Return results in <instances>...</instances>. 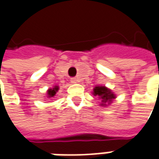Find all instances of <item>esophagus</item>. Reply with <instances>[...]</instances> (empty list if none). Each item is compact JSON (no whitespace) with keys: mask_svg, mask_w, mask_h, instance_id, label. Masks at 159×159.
Masks as SVG:
<instances>
[{"mask_svg":"<svg viewBox=\"0 0 159 159\" xmlns=\"http://www.w3.org/2000/svg\"><path fill=\"white\" fill-rule=\"evenodd\" d=\"M77 78H75V77H74V78H71V83L72 84H75V83H77Z\"/></svg>","mask_w":159,"mask_h":159,"instance_id":"esophagus-1","label":"esophagus"}]
</instances>
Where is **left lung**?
Returning <instances> with one entry per match:
<instances>
[{
  "instance_id": "1",
  "label": "left lung",
  "mask_w": 159,
  "mask_h": 159,
  "mask_svg": "<svg viewBox=\"0 0 159 159\" xmlns=\"http://www.w3.org/2000/svg\"><path fill=\"white\" fill-rule=\"evenodd\" d=\"M93 95L98 97V98L101 99L102 107H106L107 105H110L112 103V99H114L116 98L115 94L112 90L107 88L106 86H96L93 89Z\"/></svg>"
}]
</instances>
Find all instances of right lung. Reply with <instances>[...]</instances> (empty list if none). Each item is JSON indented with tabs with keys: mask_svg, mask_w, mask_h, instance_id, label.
Segmentation results:
<instances>
[{
	"mask_svg": "<svg viewBox=\"0 0 159 159\" xmlns=\"http://www.w3.org/2000/svg\"><path fill=\"white\" fill-rule=\"evenodd\" d=\"M59 90V87L58 86H54L52 89H49L47 90V98H52L55 96L56 92Z\"/></svg>",
	"mask_w": 159,
	"mask_h": 159,
	"instance_id": "obj_1",
	"label": "right lung"
}]
</instances>
